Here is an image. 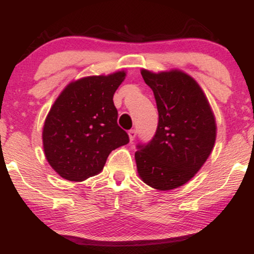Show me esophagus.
I'll use <instances>...</instances> for the list:
<instances>
[{
  "label": "esophagus",
  "mask_w": 254,
  "mask_h": 254,
  "mask_svg": "<svg viewBox=\"0 0 254 254\" xmlns=\"http://www.w3.org/2000/svg\"><path fill=\"white\" fill-rule=\"evenodd\" d=\"M128 136H129V141H134L135 136H136V130L130 129L129 131H128Z\"/></svg>",
  "instance_id": "esophagus-1"
}]
</instances>
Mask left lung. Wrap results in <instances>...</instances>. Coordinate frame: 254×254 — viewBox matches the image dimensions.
<instances>
[{
	"mask_svg": "<svg viewBox=\"0 0 254 254\" xmlns=\"http://www.w3.org/2000/svg\"><path fill=\"white\" fill-rule=\"evenodd\" d=\"M141 75L154 92L158 126L147 145H137V173L152 189H178L196 175L213 151L215 116L202 89L183 70L142 69Z\"/></svg>",
	"mask_w": 254,
	"mask_h": 254,
	"instance_id": "1",
	"label": "left lung"
}]
</instances>
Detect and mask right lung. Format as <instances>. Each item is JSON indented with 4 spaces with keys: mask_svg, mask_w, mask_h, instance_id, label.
<instances>
[{
    "mask_svg": "<svg viewBox=\"0 0 254 254\" xmlns=\"http://www.w3.org/2000/svg\"><path fill=\"white\" fill-rule=\"evenodd\" d=\"M126 71L72 81L52 105L43 128L45 157L64 179L83 182L98 175L114 149L129 142L118 126L113 96Z\"/></svg>",
    "mask_w": 254,
    "mask_h": 254,
    "instance_id": "right-lung-1",
    "label": "right lung"
}]
</instances>
